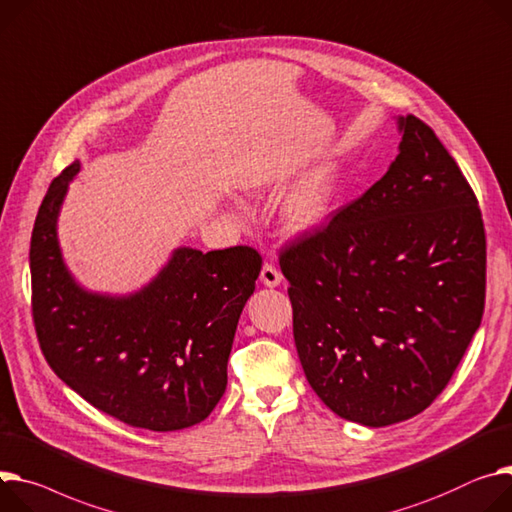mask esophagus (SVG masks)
<instances>
[{
  "instance_id": "34e87169",
  "label": "esophagus",
  "mask_w": 512,
  "mask_h": 512,
  "mask_svg": "<svg viewBox=\"0 0 512 512\" xmlns=\"http://www.w3.org/2000/svg\"><path fill=\"white\" fill-rule=\"evenodd\" d=\"M260 281L266 287H279L283 281V274L279 272V268L274 266L272 262H264L262 270H260Z\"/></svg>"
}]
</instances>
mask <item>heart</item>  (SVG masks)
<instances>
[{"label": "heart", "instance_id": "b5f03b06", "mask_svg": "<svg viewBox=\"0 0 512 512\" xmlns=\"http://www.w3.org/2000/svg\"><path fill=\"white\" fill-rule=\"evenodd\" d=\"M340 192L336 168L324 166L303 176L285 201V223L291 231L309 233L320 229L332 215Z\"/></svg>", "mask_w": 512, "mask_h": 512}]
</instances>
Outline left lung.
Returning <instances> with one entry per match:
<instances>
[{
  "instance_id": "8db88e82",
  "label": "left lung",
  "mask_w": 512,
  "mask_h": 512,
  "mask_svg": "<svg viewBox=\"0 0 512 512\" xmlns=\"http://www.w3.org/2000/svg\"><path fill=\"white\" fill-rule=\"evenodd\" d=\"M328 225L281 250L305 377L340 418L387 426L426 410L480 328L486 233L474 190L428 125Z\"/></svg>"
}]
</instances>
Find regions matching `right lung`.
Here are the masks:
<instances>
[{
    "label": "right lung",
    "instance_id": "right-lung-1",
    "mask_svg": "<svg viewBox=\"0 0 512 512\" xmlns=\"http://www.w3.org/2000/svg\"><path fill=\"white\" fill-rule=\"evenodd\" d=\"M80 162L49 186L30 240L32 318L49 367L104 414L168 432L205 420L227 387V359L262 258L233 246L174 250L131 295L86 291L67 270L57 219Z\"/></svg>",
    "mask_w": 512,
    "mask_h": 512
}]
</instances>
